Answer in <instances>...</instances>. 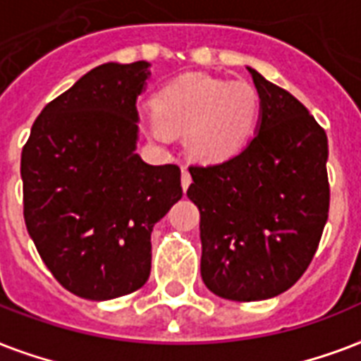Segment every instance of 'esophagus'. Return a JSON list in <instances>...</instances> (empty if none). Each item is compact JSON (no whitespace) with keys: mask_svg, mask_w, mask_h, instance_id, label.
Masks as SVG:
<instances>
[{"mask_svg":"<svg viewBox=\"0 0 361 361\" xmlns=\"http://www.w3.org/2000/svg\"><path fill=\"white\" fill-rule=\"evenodd\" d=\"M190 183H192V177H190V171L186 169V167H183V175H180V184H183V190L186 192L190 186Z\"/></svg>","mask_w":361,"mask_h":361,"instance_id":"1","label":"esophagus"}]
</instances>
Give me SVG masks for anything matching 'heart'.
<instances>
[{"mask_svg": "<svg viewBox=\"0 0 361 361\" xmlns=\"http://www.w3.org/2000/svg\"><path fill=\"white\" fill-rule=\"evenodd\" d=\"M160 126L186 133V147L197 160L220 161L235 156L252 133L258 116V94L245 80L184 75L164 88L154 99Z\"/></svg>", "mask_w": 361, "mask_h": 361, "instance_id": "heart-1", "label": "heart"}]
</instances>
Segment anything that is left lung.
<instances>
[{
    "label": "left lung",
    "instance_id": "1",
    "mask_svg": "<svg viewBox=\"0 0 361 361\" xmlns=\"http://www.w3.org/2000/svg\"><path fill=\"white\" fill-rule=\"evenodd\" d=\"M259 96L256 133L214 166H192L201 279L212 294L262 301L300 281L329 211L328 137L303 103L247 67Z\"/></svg>",
    "mask_w": 361,
    "mask_h": 361
}]
</instances>
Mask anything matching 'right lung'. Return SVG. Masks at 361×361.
<instances>
[{"label": "right lung", "mask_w": 361, "mask_h": 361, "mask_svg": "<svg viewBox=\"0 0 361 361\" xmlns=\"http://www.w3.org/2000/svg\"><path fill=\"white\" fill-rule=\"evenodd\" d=\"M149 66L94 67L41 111L22 149L27 233L56 281L85 300L149 281L152 228L183 197L177 166L135 152Z\"/></svg>", "instance_id": "right-lung-1"}]
</instances>
